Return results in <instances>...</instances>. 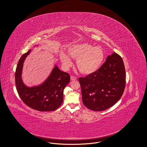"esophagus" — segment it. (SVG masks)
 <instances>
[{
    "mask_svg": "<svg viewBox=\"0 0 147 147\" xmlns=\"http://www.w3.org/2000/svg\"><path fill=\"white\" fill-rule=\"evenodd\" d=\"M70 79H71V80H76L77 79V78L76 77H74V76H70Z\"/></svg>",
    "mask_w": 147,
    "mask_h": 147,
    "instance_id": "obj_1",
    "label": "esophagus"
}]
</instances>
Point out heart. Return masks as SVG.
Listing matches in <instances>:
<instances>
[{"instance_id":"obj_1","label":"heart","mask_w":147,"mask_h":147,"mask_svg":"<svg viewBox=\"0 0 147 147\" xmlns=\"http://www.w3.org/2000/svg\"><path fill=\"white\" fill-rule=\"evenodd\" d=\"M67 52L70 58L77 59L76 65L78 70L86 75L98 70L105 58L104 52L101 47H94L87 43L71 45L68 48ZM60 58L66 67L71 65L70 58L65 54L61 53Z\"/></svg>"}]
</instances>
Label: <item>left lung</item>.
<instances>
[{"label": "left lung", "mask_w": 147, "mask_h": 147, "mask_svg": "<svg viewBox=\"0 0 147 147\" xmlns=\"http://www.w3.org/2000/svg\"><path fill=\"white\" fill-rule=\"evenodd\" d=\"M79 82L86 107L95 111L108 109L121 98L125 88L126 70L121 57L116 53L108 56L98 70L79 78Z\"/></svg>", "instance_id": "left-lung-1"}]
</instances>
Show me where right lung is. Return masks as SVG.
Listing matches in <instances>:
<instances>
[{
	"instance_id": "right-lung-1",
	"label": "right lung",
	"mask_w": 147,
	"mask_h": 147,
	"mask_svg": "<svg viewBox=\"0 0 147 147\" xmlns=\"http://www.w3.org/2000/svg\"><path fill=\"white\" fill-rule=\"evenodd\" d=\"M30 51L21 56L16 68L15 77L18 93L25 104L32 109L40 111H55L63 102V90L70 82V76L55 67L43 84L32 88L26 86L21 79V71L24 61Z\"/></svg>"
}]
</instances>
